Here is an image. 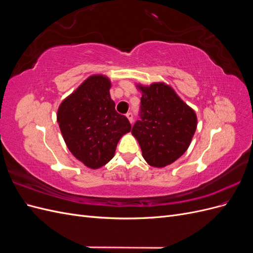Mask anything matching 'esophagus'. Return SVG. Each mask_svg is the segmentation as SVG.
Returning <instances> with one entry per match:
<instances>
[{"label": "esophagus", "mask_w": 253, "mask_h": 253, "mask_svg": "<svg viewBox=\"0 0 253 253\" xmlns=\"http://www.w3.org/2000/svg\"><path fill=\"white\" fill-rule=\"evenodd\" d=\"M126 118L128 119L129 122H131V124H133V114L132 113H127L126 114Z\"/></svg>", "instance_id": "1"}]
</instances>
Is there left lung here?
I'll return each mask as SVG.
<instances>
[{"label": "left lung", "mask_w": 253, "mask_h": 253, "mask_svg": "<svg viewBox=\"0 0 253 253\" xmlns=\"http://www.w3.org/2000/svg\"><path fill=\"white\" fill-rule=\"evenodd\" d=\"M136 87L141 93V119L134 125L132 135L147 164L165 168L188 150L197 127V116L169 84L137 83Z\"/></svg>", "instance_id": "left-lung-1"}]
</instances>
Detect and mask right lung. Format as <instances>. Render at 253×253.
I'll use <instances>...</instances> for the list:
<instances>
[{
    "instance_id": "right-lung-1",
    "label": "right lung",
    "mask_w": 253,
    "mask_h": 253,
    "mask_svg": "<svg viewBox=\"0 0 253 253\" xmlns=\"http://www.w3.org/2000/svg\"><path fill=\"white\" fill-rule=\"evenodd\" d=\"M111 86L109 77L91 75L61 102L57 112L66 147L93 170L110 162L121 137L131 131L127 118L115 110Z\"/></svg>"
}]
</instances>
